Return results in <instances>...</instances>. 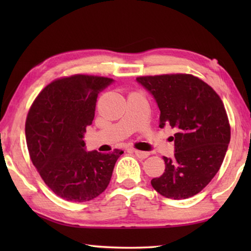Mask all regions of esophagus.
I'll use <instances>...</instances> for the list:
<instances>
[{
    "label": "esophagus",
    "instance_id": "obj_1",
    "mask_svg": "<svg viewBox=\"0 0 251 251\" xmlns=\"http://www.w3.org/2000/svg\"><path fill=\"white\" fill-rule=\"evenodd\" d=\"M130 151H133L134 154L138 157V158H142V159L147 158V157L150 156V152H147V151H137V150H130Z\"/></svg>",
    "mask_w": 251,
    "mask_h": 251
}]
</instances>
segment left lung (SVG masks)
I'll use <instances>...</instances> for the list:
<instances>
[{"instance_id":"obj_1","label":"left lung","mask_w":251,"mask_h":251,"mask_svg":"<svg viewBox=\"0 0 251 251\" xmlns=\"http://www.w3.org/2000/svg\"><path fill=\"white\" fill-rule=\"evenodd\" d=\"M151 93L160 110L159 127L176 130L175 158L164 157L165 172L151 184L161 196L193 197L222 166L230 142V125L222 99L192 74L136 78Z\"/></svg>"}]
</instances>
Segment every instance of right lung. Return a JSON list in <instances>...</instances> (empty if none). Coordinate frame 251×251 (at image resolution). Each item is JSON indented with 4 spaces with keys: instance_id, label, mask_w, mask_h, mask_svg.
<instances>
[{
    "instance_id": "1",
    "label": "right lung",
    "mask_w": 251,
    "mask_h": 251,
    "mask_svg": "<svg viewBox=\"0 0 251 251\" xmlns=\"http://www.w3.org/2000/svg\"><path fill=\"white\" fill-rule=\"evenodd\" d=\"M112 82L84 74L57 78L42 90L28 110L25 137L32 163L49 188L67 201L100 196L124 152L86 151L83 141L94 120L97 96Z\"/></svg>"
}]
</instances>
